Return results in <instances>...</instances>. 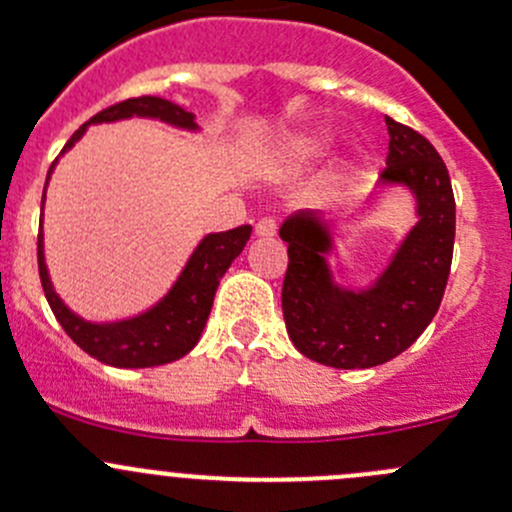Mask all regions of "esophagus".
Returning a JSON list of instances; mask_svg holds the SVG:
<instances>
[{"instance_id": "34e87169", "label": "esophagus", "mask_w": 512, "mask_h": 512, "mask_svg": "<svg viewBox=\"0 0 512 512\" xmlns=\"http://www.w3.org/2000/svg\"><path fill=\"white\" fill-rule=\"evenodd\" d=\"M255 232L260 237H275L277 235V223L272 218H262L260 223L255 225Z\"/></svg>"}]
</instances>
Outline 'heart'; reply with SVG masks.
<instances>
[{
	"label": "heart",
	"mask_w": 512,
	"mask_h": 512,
	"mask_svg": "<svg viewBox=\"0 0 512 512\" xmlns=\"http://www.w3.org/2000/svg\"><path fill=\"white\" fill-rule=\"evenodd\" d=\"M334 136L327 128H307L282 138L270 156L265 158V170L272 175H302L327 158Z\"/></svg>",
	"instance_id": "obj_1"
}]
</instances>
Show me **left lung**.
I'll list each match as a JSON object with an SVG mask.
<instances>
[{"label":"left lung","mask_w":512,"mask_h":512,"mask_svg":"<svg viewBox=\"0 0 512 512\" xmlns=\"http://www.w3.org/2000/svg\"><path fill=\"white\" fill-rule=\"evenodd\" d=\"M389 158L376 205L404 190L414 200L409 227L384 270L366 285L337 282L342 227L299 210L280 227L287 242L282 314L297 352L334 369H371L411 347L441 307L456 240V200L436 148L404 123L386 118Z\"/></svg>","instance_id":"obj_1"}]
</instances>
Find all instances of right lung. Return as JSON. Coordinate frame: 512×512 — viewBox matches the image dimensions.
I'll return each instance as SVG.
<instances>
[{"label":"right lung","instance_id":"right-lung-1","mask_svg":"<svg viewBox=\"0 0 512 512\" xmlns=\"http://www.w3.org/2000/svg\"><path fill=\"white\" fill-rule=\"evenodd\" d=\"M128 118H148V121H160L170 128L188 133H200L203 128L195 121V113L185 111L183 106L173 101H165L158 96H138L128 98V101L116 103V106L106 108V111L96 113L91 121H86L69 143L64 146L61 156L76 146L89 131V126L98 123H116L128 121ZM59 156V158H61ZM59 158L51 163L49 175H46V185H49L51 173H54ZM46 185L44 198H41V220H39V277L41 287H44L46 302H49L51 312L59 319L64 332L91 354L94 359L103 361L108 366H118V369H146V366H160L178 361L190 349L198 344L200 334H203L205 322L213 309L215 292H218L220 280L232 265L237 255L245 250L247 240L252 235L250 225L235 227L227 232H210L203 240L195 245L193 255L188 257L185 267L180 270L178 280L173 287L153 304L151 309L133 317L116 319V322H91L76 314L51 282L49 267H46L44 255V200H46Z\"/></svg>","mask_w":512,"mask_h":512}]
</instances>
